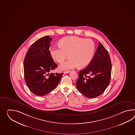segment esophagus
Listing matches in <instances>:
<instances>
[{"label": "esophagus", "instance_id": "1", "mask_svg": "<svg viewBox=\"0 0 135 135\" xmlns=\"http://www.w3.org/2000/svg\"><path fill=\"white\" fill-rule=\"evenodd\" d=\"M70 72H71V71H66L64 72V74H68Z\"/></svg>", "mask_w": 135, "mask_h": 135}]
</instances>
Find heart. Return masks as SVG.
I'll return each instance as SVG.
<instances>
[{
	"mask_svg": "<svg viewBox=\"0 0 135 135\" xmlns=\"http://www.w3.org/2000/svg\"><path fill=\"white\" fill-rule=\"evenodd\" d=\"M59 47H53L50 54L54 61L63 62L59 68L64 70L73 69L79 65L80 68L88 66L91 62L95 53V45L91 40L78 36H67L59 40Z\"/></svg>",
	"mask_w": 135,
	"mask_h": 135,
	"instance_id": "b5f03b06",
	"label": "heart"
}]
</instances>
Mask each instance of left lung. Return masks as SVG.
<instances>
[{
	"label": "left lung",
	"mask_w": 135,
	"mask_h": 135,
	"mask_svg": "<svg viewBox=\"0 0 135 135\" xmlns=\"http://www.w3.org/2000/svg\"><path fill=\"white\" fill-rule=\"evenodd\" d=\"M111 61L108 51L99 42L91 62L79 71L76 87L86 97L94 98L104 92L111 80Z\"/></svg>",
	"instance_id": "obj_1"
}]
</instances>
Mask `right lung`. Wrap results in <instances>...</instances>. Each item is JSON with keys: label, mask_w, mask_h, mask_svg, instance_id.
<instances>
[{"label": "right lung", "mask_w": 135, "mask_h": 135, "mask_svg": "<svg viewBox=\"0 0 135 135\" xmlns=\"http://www.w3.org/2000/svg\"><path fill=\"white\" fill-rule=\"evenodd\" d=\"M49 36L37 40L30 46L24 60V79L30 91L36 95L43 96L58 85L63 73H51L57 67L49 51Z\"/></svg>", "instance_id": "right-lung-1"}]
</instances>
